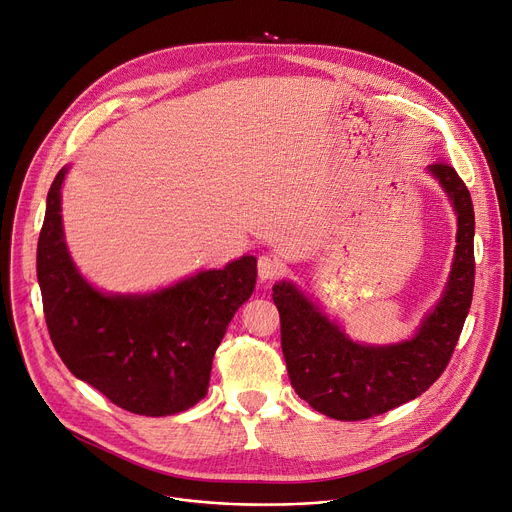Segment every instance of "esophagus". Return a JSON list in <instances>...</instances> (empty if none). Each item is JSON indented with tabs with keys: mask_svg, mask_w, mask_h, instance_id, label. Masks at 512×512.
<instances>
[{
	"mask_svg": "<svg viewBox=\"0 0 512 512\" xmlns=\"http://www.w3.org/2000/svg\"><path fill=\"white\" fill-rule=\"evenodd\" d=\"M280 269H282V265H280V261H277L273 255H269V253L259 255V259H257L259 280H263V282L273 280V277H275L277 273H280Z\"/></svg>",
	"mask_w": 512,
	"mask_h": 512,
	"instance_id": "esophagus-1",
	"label": "esophagus"
}]
</instances>
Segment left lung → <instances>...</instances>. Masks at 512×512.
Here are the masks:
<instances>
[{
	"label": "left lung",
	"mask_w": 512,
	"mask_h": 512,
	"mask_svg": "<svg viewBox=\"0 0 512 512\" xmlns=\"http://www.w3.org/2000/svg\"><path fill=\"white\" fill-rule=\"evenodd\" d=\"M457 214V245L443 298L410 341L386 347L353 343L294 284L273 286L282 351L296 394L337 421H363L427 392L445 371L474 294V206L447 161L429 165Z\"/></svg>",
	"instance_id": "obj_1"
}]
</instances>
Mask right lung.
Here are the masks:
<instances>
[{"label":"right lung","mask_w":512,"mask_h":512,"mask_svg":"<svg viewBox=\"0 0 512 512\" xmlns=\"http://www.w3.org/2000/svg\"><path fill=\"white\" fill-rule=\"evenodd\" d=\"M65 173L46 196L36 251L44 318L59 357L75 378L128 412L188 410L206 396L228 322L255 290L257 259L245 255L147 296H106L69 257L61 222Z\"/></svg>","instance_id":"obj_1"}]
</instances>
